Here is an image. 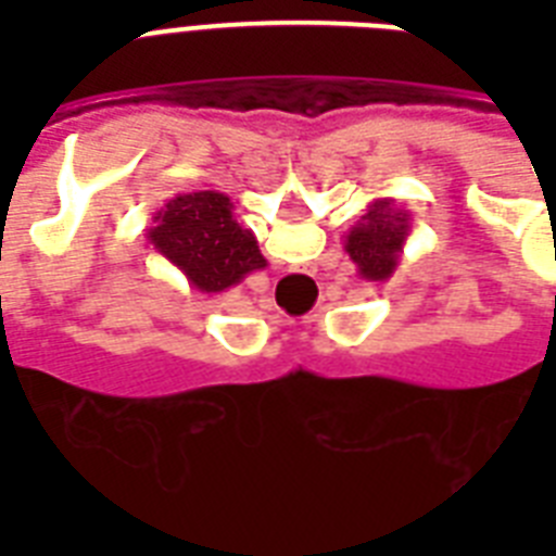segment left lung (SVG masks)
<instances>
[{
  "label": "left lung",
  "instance_id": "obj_1",
  "mask_svg": "<svg viewBox=\"0 0 556 556\" xmlns=\"http://www.w3.org/2000/svg\"><path fill=\"white\" fill-rule=\"evenodd\" d=\"M413 233V213L397 207L395 199H375L352 230L343 236V251L355 262L357 277L387 282L395 274L404 244Z\"/></svg>",
  "mask_w": 556,
  "mask_h": 556
}]
</instances>
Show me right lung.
<instances>
[{
	"label": "right lung",
	"instance_id": "add662e5",
	"mask_svg": "<svg viewBox=\"0 0 556 556\" xmlns=\"http://www.w3.org/2000/svg\"><path fill=\"white\" fill-rule=\"evenodd\" d=\"M147 239L201 294H222L268 265L256 236L233 218V201L216 190L178 192L155 213Z\"/></svg>",
	"mask_w": 556,
	"mask_h": 556
}]
</instances>
